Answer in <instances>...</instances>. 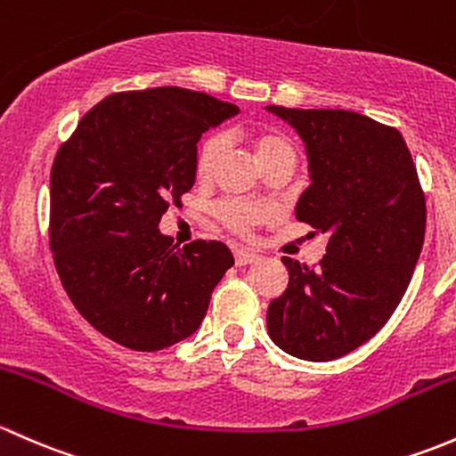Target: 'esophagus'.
Here are the masks:
<instances>
[{"label": "esophagus", "instance_id": "1", "mask_svg": "<svg viewBox=\"0 0 456 456\" xmlns=\"http://www.w3.org/2000/svg\"><path fill=\"white\" fill-rule=\"evenodd\" d=\"M259 256L250 250H243V248H234V263L237 265H248V263H255Z\"/></svg>", "mask_w": 456, "mask_h": 456}]
</instances>
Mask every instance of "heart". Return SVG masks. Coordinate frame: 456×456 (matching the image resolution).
I'll return each mask as SVG.
<instances>
[{
	"mask_svg": "<svg viewBox=\"0 0 456 456\" xmlns=\"http://www.w3.org/2000/svg\"><path fill=\"white\" fill-rule=\"evenodd\" d=\"M250 142H252V149H255L256 158H259L261 167H267V164L281 158H297L292 140H289L285 134H281V131H272V129L256 131V134H252ZM224 144L226 142H224L222 134H210L208 138L201 140L195 156L197 177H208L210 173L215 171V167H217L219 158H222L224 153ZM217 217L219 222L230 230V232L248 237V234L255 232L256 226H261L263 222H267V217H270V208H267V206L255 204V201L230 200L217 206Z\"/></svg>",
	"mask_w": 456,
	"mask_h": 456,
	"instance_id": "1",
	"label": "heart"
}]
</instances>
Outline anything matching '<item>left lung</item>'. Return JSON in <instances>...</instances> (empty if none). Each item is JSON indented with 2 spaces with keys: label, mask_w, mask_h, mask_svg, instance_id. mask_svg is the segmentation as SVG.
I'll use <instances>...</instances> for the list:
<instances>
[{
  "label": "left lung",
  "mask_w": 456,
  "mask_h": 456,
  "mask_svg": "<svg viewBox=\"0 0 456 456\" xmlns=\"http://www.w3.org/2000/svg\"><path fill=\"white\" fill-rule=\"evenodd\" d=\"M267 110L303 138L312 184L298 222L330 234L316 267L283 256L288 289L267 333L294 358L327 362L370 340L411 283L426 232V197L395 126L345 110Z\"/></svg>",
  "instance_id": "8db88e82"
}]
</instances>
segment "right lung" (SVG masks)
Listing matches in <instances>:
<instances>
[{
  "label": "right lung",
  "mask_w": 456,
  "mask_h": 456,
  "mask_svg": "<svg viewBox=\"0 0 456 456\" xmlns=\"http://www.w3.org/2000/svg\"><path fill=\"white\" fill-rule=\"evenodd\" d=\"M239 111L184 87L102 98L56 151L50 248L83 318L134 351H158L197 331L210 294L232 267L222 241L173 246L158 230L195 184L201 134Z\"/></svg>",
  "instance_id": "right-lung-1"
}]
</instances>
